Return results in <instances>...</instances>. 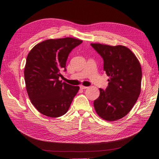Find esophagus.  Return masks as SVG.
I'll list each match as a JSON object with an SVG mask.
<instances>
[{"label":"esophagus","mask_w":159,"mask_h":159,"mask_svg":"<svg viewBox=\"0 0 159 159\" xmlns=\"http://www.w3.org/2000/svg\"><path fill=\"white\" fill-rule=\"evenodd\" d=\"M80 88L81 89H86V88H88V87L87 86H84V85H80Z\"/></svg>","instance_id":"obj_1"}]
</instances>
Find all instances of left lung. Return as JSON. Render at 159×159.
<instances>
[{
  "instance_id": "obj_1",
  "label": "left lung",
  "mask_w": 159,
  "mask_h": 159,
  "mask_svg": "<svg viewBox=\"0 0 159 159\" xmlns=\"http://www.w3.org/2000/svg\"><path fill=\"white\" fill-rule=\"evenodd\" d=\"M104 60V70L110 77L106 89L100 88L93 106L107 121L120 119L129 112L139 97L142 69L138 59L125 46L92 43Z\"/></svg>"
}]
</instances>
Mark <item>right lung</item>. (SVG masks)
<instances>
[{
  "mask_svg": "<svg viewBox=\"0 0 159 159\" xmlns=\"http://www.w3.org/2000/svg\"><path fill=\"white\" fill-rule=\"evenodd\" d=\"M82 41L71 37L48 39L38 43L29 53L24 75L30 100L40 113L57 118L65 114L79 86L59 81L66 71L71 51Z\"/></svg>",
  "mask_w": 159,
  "mask_h": 159,
  "instance_id": "add662e5",
  "label": "right lung"
}]
</instances>
